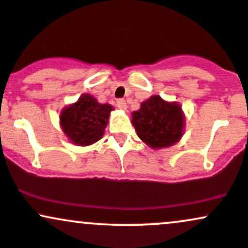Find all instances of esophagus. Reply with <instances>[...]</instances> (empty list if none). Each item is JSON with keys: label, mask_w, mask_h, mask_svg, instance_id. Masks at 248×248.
<instances>
[{"label": "esophagus", "mask_w": 248, "mask_h": 248, "mask_svg": "<svg viewBox=\"0 0 248 248\" xmlns=\"http://www.w3.org/2000/svg\"><path fill=\"white\" fill-rule=\"evenodd\" d=\"M116 105L117 108H122V110H126V102L124 99H117Z\"/></svg>", "instance_id": "esophagus-1"}]
</instances>
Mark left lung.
<instances>
[{
  "label": "left lung",
  "instance_id": "1",
  "mask_svg": "<svg viewBox=\"0 0 248 248\" xmlns=\"http://www.w3.org/2000/svg\"><path fill=\"white\" fill-rule=\"evenodd\" d=\"M138 137L154 149L167 148L182 137L185 117L176 103L164 102L159 95H153L132 112Z\"/></svg>",
  "mask_w": 248,
  "mask_h": 248
}]
</instances>
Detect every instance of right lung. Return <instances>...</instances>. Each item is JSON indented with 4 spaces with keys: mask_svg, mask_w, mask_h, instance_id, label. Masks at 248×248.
Returning a JSON list of instances; mask_svg holds the SVG:
<instances>
[{
    "mask_svg": "<svg viewBox=\"0 0 248 248\" xmlns=\"http://www.w3.org/2000/svg\"><path fill=\"white\" fill-rule=\"evenodd\" d=\"M113 108L99 104L90 94H82L78 102L63 108L60 123L66 136L77 145H90L103 137L108 116Z\"/></svg>",
    "mask_w": 248,
    "mask_h": 248,
    "instance_id": "add662e5",
    "label": "right lung"
}]
</instances>
